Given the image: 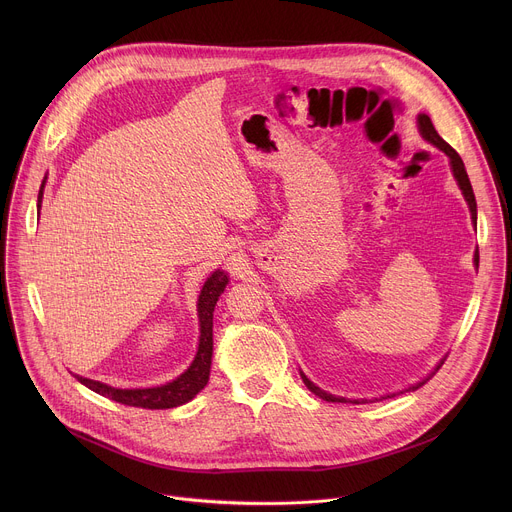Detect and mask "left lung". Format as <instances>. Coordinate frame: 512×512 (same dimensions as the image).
I'll use <instances>...</instances> for the list:
<instances>
[{"mask_svg": "<svg viewBox=\"0 0 512 512\" xmlns=\"http://www.w3.org/2000/svg\"><path fill=\"white\" fill-rule=\"evenodd\" d=\"M417 123H419V131H421V135L429 141V143H433L435 148H440L448 158H450V164H452V172H454V178L458 180V186L462 188V194H464V198L468 200V206H470V212H472V221H474V225H476V198H474V190H472V184H470V178H468V174H466V168H464V162H462V158H460V154L452 148V145L448 143V141H444L442 137H440V133L435 131V127H433V123H431V119L427 117V115H419L417 117ZM476 265H478V255H476ZM444 364V360L437 364V369H435V373L440 371V367ZM435 373H431V377L435 375ZM302 375V381L306 383V387L314 393V395H318L320 399H324V401H332V403H344L346 399L344 397H336V395H330V393H326V391H322L320 387H316L304 373H300ZM429 379H425V381H421V383H417V385H413L411 389H419L421 385H425ZM362 401H367V399H362ZM352 403H360L358 399H354Z\"/></svg>", "mask_w": 512, "mask_h": 512, "instance_id": "left-lung-1", "label": "left lung"}]
</instances>
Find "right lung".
<instances>
[{"label": "right lung", "instance_id": "1", "mask_svg": "<svg viewBox=\"0 0 512 512\" xmlns=\"http://www.w3.org/2000/svg\"><path fill=\"white\" fill-rule=\"evenodd\" d=\"M44 188V182H42ZM42 188L38 194V208L42 202ZM229 279L225 271H214L206 283L200 289L198 296V318H200V342H198V352L188 367L186 373H182L176 381L166 383L162 387H152V389H115L109 385H103L99 381H91L85 377H77L79 383L89 387L91 391L109 397L117 403L129 405V407H141V409H172L178 405L188 403L196 393H200L210 375V362H212V312L218 302V296L223 294L227 287Z\"/></svg>", "mask_w": 512, "mask_h": 512}]
</instances>
